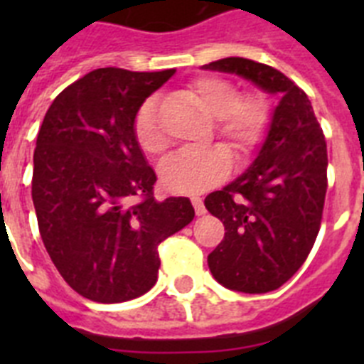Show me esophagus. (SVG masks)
<instances>
[{"label": "esophagus", "instance_id": "obj_1", "mask_svg": "<svg viewBox=\"0 0 364 364\" xmlns=\"http://www.w3.org/2000/svg\"><path fill=\"white\" fill-rule=\"evenodd\" d=\"M191 204H193V208H195V213H197V215H204L205 213L204 202H202L200 197H193Z\"/></svg>", "mask_w": 364, "mask_h": 364}]
</instances>
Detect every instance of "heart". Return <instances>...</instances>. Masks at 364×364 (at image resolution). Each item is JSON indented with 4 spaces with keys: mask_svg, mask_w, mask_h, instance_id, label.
<instances>
[{
    "mask_svg": "<svg viewBox=\"0 0 364 364\" xmlns=\"http://www.w3.org/2000/svg\"><path fill=\"white\" fill-rule=\"evenodd\" d=\"M191 104L215 118V134L230 149L239 166L252 159L272 127L273 107L260 91L240 92L237 83L217 74H202L186 87ZM133 134L138 147L147 154H162L167 136L159 118L154 98L144 100L133 118ZM231 169L228 151L220 146L182 151L160 169L164 188L178 195H200L226 178Z\"/></svg>",
    "mask_w": 364,
    "mask_h": 364,
    "instance_id": "b5f03b06",
    "label": "heart"
}]
</instances>
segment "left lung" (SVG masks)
<instances>
[{
    "instance_id": "1",
    "label": "left lung",
    "mask_w": 364,
    "mask_h": 364,
    "mask_svg": "<svg viewBox=\"0 0 364 364\" xmlns=\"http://www.w3.org/2000/svg\"><path fill=\"white\" fill-rule=\"evenodd\" d=\"M204 67L282 96L255 162L204 200L226 230L208 257L213 277L230 290L266 294L294 277L317 239L328 188L326 140L306 92L281 70L247 58Z\"/></svg>"
}]
</instances>
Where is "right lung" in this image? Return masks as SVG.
I'll list each match as a JSON object with an SVG mask.
<instances>
[{
  "label": "right lung",
  "instance_id": "1",
  "mask_svg": "<svg viewBox=\"0 0 364 364\" xmlns=\"http://www.w3.org/2000/svg\"><path fill=\"white\" fill-rule=\"evenodd\" d=\"M173 74L92 70L54 98L38 133L32 202L41 240L67 284L89 301L149 291L160 242L195 217L189 198H154L156 175L133 134L136 109Z\"/></svg>",
  "mask_w": 364,
  "mask_h": 364
}]
</instances>
